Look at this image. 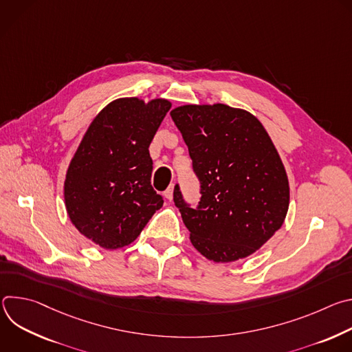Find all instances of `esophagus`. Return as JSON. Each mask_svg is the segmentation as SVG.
<instances>
[{"label":"esophagus","mask_w":352,"mask_h":352,"mask_svg":"<svg viewBox=\"0 0 352 352\" xmlns=\"http://www.w3.org/2000/svg\"><path fill=\"white\" fill-rule=\"evenodd\" d=\"M164 196H166L168 200H173V196H174V184H173V185H170V186L166 189Z\"/></svg>","instance_id":"34e87169"}]
</instances>
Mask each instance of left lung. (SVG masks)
Instances as JSON below:
<instances>
[{
  "mask_svg": "<svg viewBox=\"0 0 352 352\" xmlns=\"http://www.w3.org/2000/svg\"><path fill=\"white\" fill-rule=\"evenodd\" d=\"M170 114L200 182L196 208L174 188L192 245L217 263L252 255L283 226L289 205L287 173L269 133L256 117L226 104H188Z\"/></svg>",
  "mask_w": 352,
  "mask_h": 352,
  "instance_id": "8db88e82",
  "label": "left lung"
}]
</instances>
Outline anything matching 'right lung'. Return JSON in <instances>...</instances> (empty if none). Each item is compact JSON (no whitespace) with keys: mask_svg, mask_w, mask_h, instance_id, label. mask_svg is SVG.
<instances>
[{"mask_svg":"<svg viewBox=\"0 0 352 352\" xmlns=\"http://www.w3.org/2000/svg\"><path fill=\"white\" fill-rule=\"evenodd\" d=\"M171 109L164 98L147 104L118 98L97 114L67 171L64 197L80 234L104 249L133 242L164 200L152 184L148 153Z\"/></svg>","mask_w":352,"mask_h":352,"instance_id":"add662e5","label":"right lung"}]
</instances>
